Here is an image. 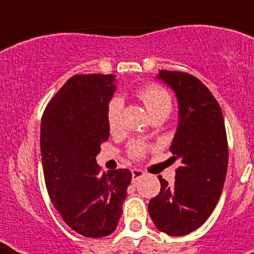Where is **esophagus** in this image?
<instances>
[{"instance_id": "esophagus-1", "label": "esophagus", "mask_w": 254, "mask_h": 254, "mask_svg": "<svg viewBox=\"0 0 254 254\" xmlns=\"http://www.w3.org/2000/svg\"><path fill=\"white\" fill-rule=\"evenodd\" d=\"M143 175H145V173H143L142 170H139V169L131 170V178H133V182H135L137 179H139V178H142Z\"/></svg>"}]
</instances>
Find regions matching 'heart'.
<instances>
[{"instance_id":"obj_1","label":"heart","mask_w":254,"mask_h":254,"mask_svg":"<svg viewBox=\"0 0 254 254\" xmlns=\"http://www.w3.org/2000/svg\"><path fill=\"white\" fill-rule=\"evenodd\" d=\"M137 97L143 103L150 117L162 115L165 117L170 115L173 108V100L169 92L158 84H147L137 91ZM121 112L123 101L113 99L109 101L107 108V125L111 133H116L121 127ZM145 153L142 145H133L130 147V155L133 158H141Z\"/></svg>"}]
</instances>
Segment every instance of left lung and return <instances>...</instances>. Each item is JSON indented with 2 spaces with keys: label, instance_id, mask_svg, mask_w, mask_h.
Returning a JSON list of instances; mask_svg holds the SVG:
<instances>
[{
  "label": "left lung",
  "instance_id": "1",
  "mask_svg": "<svg viewBox=\"0 0 254 254\" xmlns=\"http://www.w3.org/2000/svg\"><path fill=\"white\" fill-rule=\"evenodd\" d=\"M157 79L177 96L178 127L170 150L181 166L173 185L158 177L161 191L149 201V215L161 232L183 236L204 224L219 201L228 167L227 133L220 105L199 79L165 69Z\"/></svg>",
  "mask_w": 254,
  "mask_h": 254
}]
</instances>
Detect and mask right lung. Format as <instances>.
<instances>
[{
    "mask_svg": "<svg viewBox=\"0 0 254 254\" xmlns=\"http://www.w3.org/2000/svg\"><path fill=\"white\" fill-rule=\"evenodd\" d=\"M115 75H76L46 107L41 154L50 199L62 219L81 236L104 237L116 229L130 185L127 169L101 173L96 155L109 138L107 108Z\"/></svg>",
    "mask_w": 254,
    "mask_h": 254,
    "instance_id": "1",
    "label": "right lung"
}]
</instances>
